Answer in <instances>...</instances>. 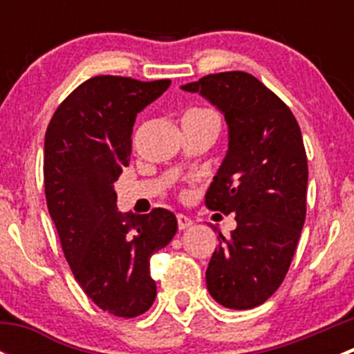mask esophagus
<instances>
[{"instance_id":"34e87169","label":"esophagus","mask_w":354,"mask_h":354,"mask_svg":"<svg viewBox=\"0 0 354 354\" xmlns=\"http://www.w3.org/2000/svg\"><path fill=\"white\" fill-rule=\"evenodd\" d=\"M176 219H178V227H180L181 231L188 230V227H190L192 224H194V221H192L188 216H185V214H178Z\"/></svg>"}]
</instances>
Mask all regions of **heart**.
<instances>
[{
	"mask_svg": "<svg viewBox=\"0 0 354 354\" xmlns=\"http://www.w3.org/2000/svg\"><path fill=\"white\" fill-rule=\"evenodd\" d=\"M194 111H205V109H194Z\"/></svg>",
	"mask_w": 354,
	"mask_h": 354,
	"instance_id": "obj_1",
	"label": "heart"
}]
</instances>
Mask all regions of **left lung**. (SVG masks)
Returning <instances> with one entry per match:
<instances>
[{
    "instance_id": "1",
    "label": "left lung",
    "mask_w": 354,
    "mask_h": 354,
    "mask_svg": "<svg viewBox=\"0 0 354 354\" xmlns=\"http://www.w3.org/2000/svg\"><path fill=\"white\" fill-rule=\"evenodd\" d=\"M217 106L230 149L205 194L210 210L234 214L236 230L219 233L205 279L226 308L248 310L286 277L306 216L308 164L291 109L245 71H223L183 85Z\"/></svg>"
}]
</instances>
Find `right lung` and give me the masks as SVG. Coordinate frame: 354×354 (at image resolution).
<instances>
[{"instance_id": "right-lung-1", "label": "right lung", "mask_w": 354, "mask_h": 354, "mask_svg": "<svg viewBox=\"0 0 354 354\" xmlns=\"http://www.w3.org/2000/svg\"><path fill=\"white\" fill-rule=\"evenodd\" d=\"M169 84L92 77L58 106L46 130V202L68 266L99 308L124 319L154 303L151 257L173 240L178 221L166 209L118 212L113 185L130 162L135 118Z\"/></svg>"}]
</instances>
